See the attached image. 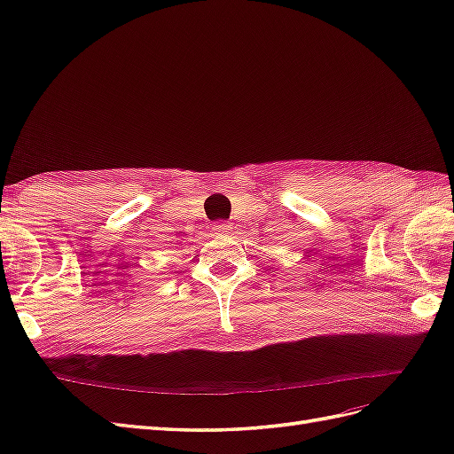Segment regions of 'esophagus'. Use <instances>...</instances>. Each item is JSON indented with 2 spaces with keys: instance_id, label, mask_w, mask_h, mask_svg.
I'll return each instance as SVG.
<instances>
[{
  "instance_id": "esophagus-1",
  "label": "esophagus",
  "mask_w": 454,
  "mask_h": 454,
  "mask_svg": "<svg viewBox=\"0 0 454 454\" xmlns=\"http://www.w3.org/2000/svg\"><path fill=\"white\" fill-rule=\"evenodd\" d=\"M215 231H216V234H228L230 224L228 223H218V224H215Z\"/></svg>"
}]
</instances>
